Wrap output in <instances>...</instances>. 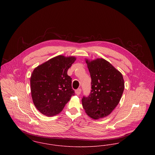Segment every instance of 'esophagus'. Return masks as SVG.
Listing matches in <instances>:
<instances>
[{
  "label": "esophagus",
  "mask_w": 155,
  "mask_h": 155,
  "mask_svg": "<svg viewBox=\"0 0 155 155\" xmlns=\"http://www.w3.org/2000/svg\"><path fill=\"white\" fill-rule=\"evenodd\" d=\"M75 93H76V95H79L81 94V89L79 88L76 89V90L75 91Z\"/></svg>",
  "instance_id": "1"
}]
</instances>
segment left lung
Masks as SVG:
<instances>
[{"mask_svg": "<svg viewBox=\"0 0 155 155\" xmlns=\"http://www.w3.org/2000/svg\"><path fill=\"white\" fill-rule=\"evenodd\" d=\"M91 78V92L82 100L87 115L93 119L107 116L119 104L125 83L122 73L104 58H85Z\"/></svg>", "mask_w": 155, "mask_h": 155, "instance_id": "1", "label": "left lung"}]
</instances>
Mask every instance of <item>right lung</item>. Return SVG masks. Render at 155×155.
I'll list each match as a JSON object with an SVG mask.
<instances>
[{
	"label": "right lung",
	"instance_id": "add662e5",
	"mask_svg": "<svg viewBox=\"0 0 155 155\" xmlns=\"http://www.w3.org/2000/svg\"><path fill=\"white\" fill-rule=\"evenodd\" d=\"M76 60L74 56L58 55L33 71L30 78L31 98L42 114L46 116L57 115L74 95L67 70Z\"/></svg>",
	"mask_w": 155,
	"mask_h": 155
}]
</instances>
